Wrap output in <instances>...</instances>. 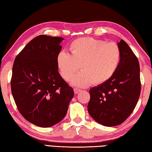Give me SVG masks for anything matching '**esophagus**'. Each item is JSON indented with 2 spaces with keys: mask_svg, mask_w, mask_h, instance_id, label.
Segmentation results:
<instances>
[{
  "mask_svg": "<svg viewBox=\"0 0 152 152\" xmlns=\"http://www.w3.org/2000/svg\"><path fill=\"white\" fill-rule=\"evenodd\" d=\"M80 91H81V90L79 89V88H74V93H75V94H78V92H80Z\"/></svg>",
  "mask_w": 152,
  "mask_h": 152,
  "instance_id": "obj_1",
  "label": "esophagus"
}]
</instances>
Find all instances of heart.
<instances>
[{"label":"heart","instance_id":"1","mask_svg":"<svg viewBox=\"0 0 152 152\" xmlns=\"http://www.w3.org/2000/svg\"><path fill=\"white\" fill-rule=\"evenodd\" d=\"M69 50L70 54L61 51L57 57L60 75L66 81L78 87L94 83L101 84L114 75L121 60V51L116 43L86 37L74 40Z\"/></svg>","mask_w":152,"mask_h":152}]
</instances>
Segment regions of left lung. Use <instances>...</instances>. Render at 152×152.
I'll list each match as a JSON object with an SVG mask.
<instances>
[{
    "instance_id": "obj_1",
    "label": "left lung",
    "mask_w": 152,
    "mask_h": 152,
    "mask_svg": "<svg viewBox=\"0 0 152 152\" xmlns=\"http://www.w3.org/2000/svg\"><path fill=\"white\" fill-rule=\"evenodd\" d=\"M117 44L121 60L114 75L89 91L88 113L96 122L107 127L119 125L127 119L141 92L138 59L124 40Z\"/></svg>"
}]
</instances>
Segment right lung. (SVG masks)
Here are the masks:
<instances>
[{
	"label": "right lung",
	"instance_id": "right-lung-1",
	"mask_svg": "<svg viewBox=\"0 0 152 152\" xmlns=\"http://www.w3.org/2000/svg\"><path fill=\"white\" fill-rule=\"evenodd\" d=\"M60 37L41 35L27 43L12 66L11 92L19 113L28 121L49 127L62 120L74 96L58 72Z\"/></svg>",
	"mask_w": 152,
	"mask_h": 152
}]
</instances>
